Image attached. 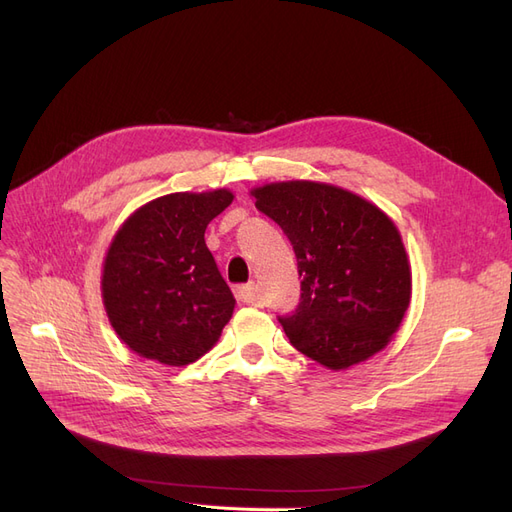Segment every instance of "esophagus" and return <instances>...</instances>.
Instances as JSON below:
<instances>
[{"label": "esophagus", "mask_w": 512, "mask_h": 512, "mask_svg": "<svg viewBox=\"0 0 512 512\" xmlns=\"http://www.w3.org/2000/svg\"><path fill=\"white\" fill-rule=\"evenodd\" d=\"M235 297L239 303H256V286L254 282L235 288Z\"/></svg>", "instance_id": "obj_1"}]
</instances>
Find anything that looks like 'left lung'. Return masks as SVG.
<instances>
[{"instance_id": "left-lung-1", "label": "left lung", "mask_w": 512, "mask_h": 512, "mask_svg": "<svg viewBox=\"0 0 512 512\" xmlns=\"http://www.w3.org/2000/svg\"><path fill=\"white\" fill-rule=\"evenodd\" d=\"M297 256L301 301L280 322L309 359L348 369L380 352L404 320L412 273L393 220L329 183L282 181L252 190Z\"/></svg>"}]
</instances>
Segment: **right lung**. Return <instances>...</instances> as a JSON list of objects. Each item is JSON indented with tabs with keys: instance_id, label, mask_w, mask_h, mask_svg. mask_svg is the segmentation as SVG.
Here are the masks:
<instances>
[{
	"instance_id": "1",
	"label": "right lung",
	"mask_w": 512,
	"mask_h": 512,
	"mask_svg": "<svg viewBox=\"0 0 512 512\" xmlns=\"http://www.w3.org/2000/svg\"><path fill=\"white\" fill-rule=\"evenodd\" d=\"M232 192H175L136 209L108 247L102 271L106 316L145 359L190 365L218 342L235 309L205 243L207 224Z\"/></svg>"
}]
</instances>
